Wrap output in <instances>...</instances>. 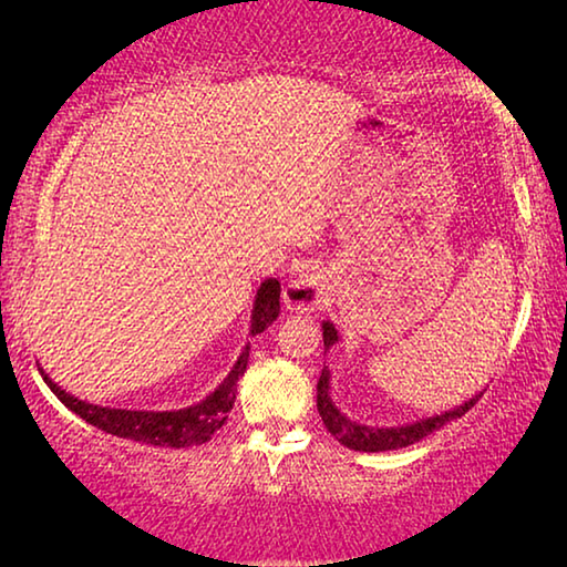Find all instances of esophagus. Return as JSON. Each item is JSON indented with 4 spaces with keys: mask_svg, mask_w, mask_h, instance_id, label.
<instances>
[{
    "mask_svg": "<svg viewBox=\"0 0 567 567\" xmlns=\"http://www.w3.org/2000/svg\"><path fill=\"white\" fill-rule=\"evenodd\" d=\"M328 282L320 272L300 270L285 287V305L292 312H312L328 300Z\"/></svg>",
    "mask_w": 567,
    "mask_h": 567,
    "instance_id": "34e87169",
    "label": "esophagus"
}]
</instances>
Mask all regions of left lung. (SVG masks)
I'll use <instances>...</instances> for the list:
<instances>
[{
  "instance_id": "1",
  "label": "left lung",
  "mask_w": 567,
  "mask_h": 567,
  "mask_svg": "<svg viewBox=\"0 0 567 567\" xmlns=\"http://www.w3.org/2000/svg\"><path fill=\"white\" fill-rule=\"evenodd\" d=\"M322 340H324V350H330L334 342H338V330L330 320L322 322ZM483 395V392H480ZM480 395L470 398L465 405L453 408L447 412H440V415L410 422V425H398V427H370V425H360V422H352L350 417H344L342 412L334 408L332 395H330V370L322 368V375L318 380V412L328 427V433L338 437V443L350 450H360V453H382V450H400L408 447L412 443H420L422 437H427L430 433H435L443 425H447L450 420L463 417L465 412L475 405Z\"/></svg>"
}]
</instances>
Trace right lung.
<instances>
[{
    "mask_svg": "<svg viewBox=\"0 0 567 567\" xmlns=\"http://www.w3.org/2000/svg\"><path fill=\"white\" fill-rule=\"evenodd\" d=\"M280 315V282L270 277L260 285V290L255 295L252 305V328L249 334L262 332L265 328L277 320ZM247 358H249V342L239 352L235 368L229 370V375L219 382L215 392L197 402V405L182 408V410H120V408H102L92 405V402L76 400L70 392L62 390L52 378L40 368L42 378L56 398L64 402V408H70L74 415H80L90 425L104 430V433L134 440V443L145 445H159V447H192L203 445L213 437L219 427L227 422V412L235 405V392H237V380L245 375L247 370Z\"/></svg>",
    "mask_w": 567,
    "mask_h": 567,
    "instance_id": "1",
    "label": "right lung"
}]
</instances>
